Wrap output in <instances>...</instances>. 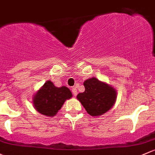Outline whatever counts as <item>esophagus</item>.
I'll return each instance as SVG.
<instances>
[{
  "label": "esophagus",
  "mask_w": 155,
  "mask_h": 155,
  "mask_svg": "<svg viewBox=\"0 0 155 155\" xmlns=\"http://www.w3.org/2000/svg\"><path fill=\"white\" fill-rule=\"evenodd\" d=\"M72 92H73V96H74V97H76V95H77V89L76 88V87H73L72 88Z\"/></svg>",
  "instance_id": "obj_1"
}]
</instances>
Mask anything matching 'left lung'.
Masks as SVG:
<instances>
[{
  "mask_svg": "<svg viewBox=\"0 0 155 155\" xmlns=\"http://www.w3.org/2000/svg\"><path fill=\"white\" fill-rule=\"evenodd\" d=\"M84 86L85 90L76 98L91 116H101L114 105L117 92L111 85L92 77L84 81Z\"/></svg>",
  "mask_w": 155,
  "mask_h": 155,
  "instance_id": "8db88e82",
  "label": "left lung"
}]
</instances>
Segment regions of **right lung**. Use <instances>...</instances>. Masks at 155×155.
<instances>
[{
    "instance_id": "right-lung-1",
    "label": "right lung",
    "mask_w": 155,
    "mask_h": 155,
    "mask_svg": "<svg viewBox=\"0 0 155 155\" xmlns=\"http://www.w3.org/2000/svg\"><path fill=\"white\" fill-rule=\"evenodd\" d=\"M73 94L68 87H56L51 81H47L32 97V104L35 110L44 116H56L67 99Z\"/></svg>"
}]
</instances>
